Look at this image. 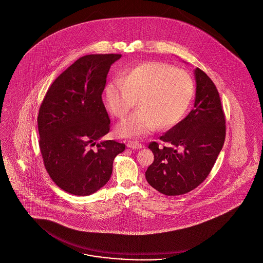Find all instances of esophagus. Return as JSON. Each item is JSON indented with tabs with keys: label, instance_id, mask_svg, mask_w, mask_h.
Wrapping results in <instances>:
<instances>
[{
	"label": "esophagus",
	"instance_id": "esophagus-1",
	"mask_svg": "<svg viewBox=\"0 0 263 263\" xmlns=\"http://www.w3.org/2000/svg\"><path fill=\"white\" fill-rule=\"evenodd\" d=\"M127 147H130V148H137V149H140V148H143L144 145L137 142V141H129L127 143Z\"/></svg>",
	"mask_w": 263,
	"mask_h": 263
}]
</instances>
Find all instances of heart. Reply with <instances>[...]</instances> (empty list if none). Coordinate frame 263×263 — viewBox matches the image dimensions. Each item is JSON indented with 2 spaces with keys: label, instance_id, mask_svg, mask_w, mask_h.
Instances as JSON below:
<instances>
[{
  "label": "heart",
  "instance_id": "heart-1",
  "mask_svg": "<svg viewBox=\"0 0 263 263\" xmlns=\"http://www.w3.org/2000/svg\"><path fill=\"white\" fill-rule=\"evenodd\" d=\"M195 85L187 71L163 63L147 62L124 71L105 87V103L114 116L124 118L116 129L119 136H147L157 127L167 129L184 117L194 97Z\"/></svg>",
  "mask_w": 263,
  "mask_h": 263
}]
</instances>
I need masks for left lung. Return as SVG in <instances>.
Listing matches in <instances>:
<instances>
[{"instance_id":"obj_1","label":"left lung","mask_w":263,"mask_h":263,"mask_svg":"<svg viewBox=\"0 0 263 263\" xmlns=\"http://www.w3.org/2000/svg\"><path fill=\"white\" fill-rule=\"evenodd\" d=\"M194 109L159 139L171 147L149 144L155 156L147 167V183L166 196H178L197 188L208 177L225 141V116L214 83L196 68Z\"/></svg>"}]
</instances>
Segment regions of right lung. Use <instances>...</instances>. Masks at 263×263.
<instances>
[{
	"mask_svg": "<svg viewBox=\"0 0 263 263\" xmlns=\"http://www.w3.org/2000/svg\"><path fill=\"white\" fill-rule=\"evenodd\" d=\"M118 53L88 54L49 88L38 115L39 146L50 177L63 191L89 196L108 182L115 158L125 145L103 139L110 120L102 100Z\"/></svg>",
	"mask_w": 263,
	"mask_h": 263,
	"instance_id": "right-lung-1",
	"label": "right lung"
}]
</instances>
